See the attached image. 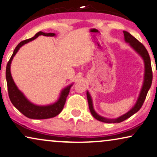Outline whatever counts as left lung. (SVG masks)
I'll list each match as a JSON object with an SVG mask.
<instances>
[{"mask_svg": "<svg viewBox=\"0 0 157 157\" xmlns=\"http://www.w3.org/2000/svg\"><path fill=\"white\" fill-rule=\"evenodd\" d=\"M123 33H124V40H125V42L128 43L130 46H131L132 48H133L134 50L142 57L143 59H144V66H145L144 83H143L141 90H140L139 96H138V100H137L135 106L132 107L131 109L128 112H127L126 114H123L121 117H120L116 118V119H107V118L104 117L100 116V115L97 114V113L95 112L94 109H93L92 98H91L90 93H89L88 91H87V98H88V106H89V109H90V113L92 114L93 117L96 119L97 120L100 121V122H106V123H119V122H123L124 120H125L128 118L130 117L132 115L136 114V113L137 112H138V111L140 110V109L141 108L145 99H146L148 91L150 89L151 85V83H152V78H153L152 69H151V65L150 56L147 50H146V48H145L144 45H143L141 43H140L139 41L136 38V37L132 36L131 34H130V33L126 31H123Z\"/></svg>", "mask_w": 157, "mask_h": 157, "instance_id": "1", "label": "left lung"}]
</instances>
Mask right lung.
<instances>
[{"mask_svg":"<svg viewBox=\"0 0 157 157\" xmlns=\"http://www.w3.org/2000/svg\"><path fill=\"white\" fill-rule=\"evenodd\" d=\"M40 35H44V36H55V33H45L43 32H39L35 34L34 37L25 40L21 41L17 45L16 48L13 51V53L11 56V59H9L6 66V82L8 86V92H9V96L12 104L18 110L23 114L27 117L34 120H43V119L52 118L58 115L64 108L65 102L67 96L69 95V90L72 84L69 85V86L61 90L60 96L56 102L54 104L47 105V106H37L29 101L25 96V95L21 92L16 85L14 81H13L12 76L11 74V61L13 56L19 51V49L26 43L30 42Z\"/></svg>","mask_w":157,"mask_h":157,"instance_id":"add662e5","label":"right lung"}]
</instances>
